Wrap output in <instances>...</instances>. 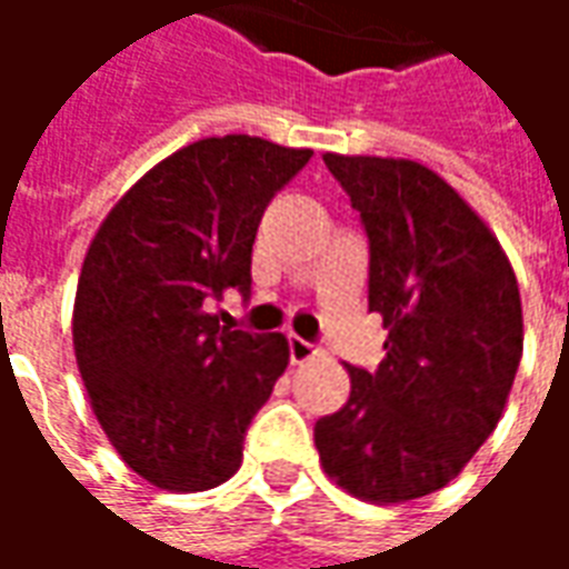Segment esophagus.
Instances as JSON below:
<instances>
[{
  "instance_id": "esophagus-1",
  "label": "esophagus",
  "mask_w": 569,
  "mask_h": 569,
  "mask_svg": "<svg viewBox=\"0 0 569 569\" xmlns=\"http://www.w3.org/2000/svg\"><path fill=\"white\" fill-rule=\"evenodd\" d=\"M288 347H291V362H297V366H300V362H309V359L319 352L316 343H309V340H303V337L297 335L288 337Z\"/></svg>"
}]
</instances>
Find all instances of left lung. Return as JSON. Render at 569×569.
I'll use <instances>...</instances> for the list:
<instances>
[{"label": "left lung", "instance_id": "1", "mask_svg": "<svg viewBox=\"0 0 569 569\" xmlns=\"http://www.w3.org/2000/svg\"><path fill=\"white\" fill-rule=\"evenodd\" d=\"M368 234V309L387 328L378 371L316 421L325 473L371 505L456 480L499 425L523 356L511 260L471 203L406 158L322 154Z\"/></svg>", "mask_w": 569, "mask_h": 569}]
</instances>
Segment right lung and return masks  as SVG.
Segmentation results:
<instances>
[{
	"instance_id": "obj_1",
	"label": "right lung",
	"mask_w": 569,
	"mask_h": 569,
	"mask_svg": "<svg viewBox=\"0 0 569 569\" xmlns=\"http://www.w3.org/2000/svg\"><path fill=\"white\" fill-rule=\"evenodd\" d=\"M309 158L260 136L198 139L144 172L86 250L80 378L117 456L151 487L203 492L241 468L247 425L291 347L219 325L207 303L250 291L262 213Z\"/></svg>"
}]
</instances>
